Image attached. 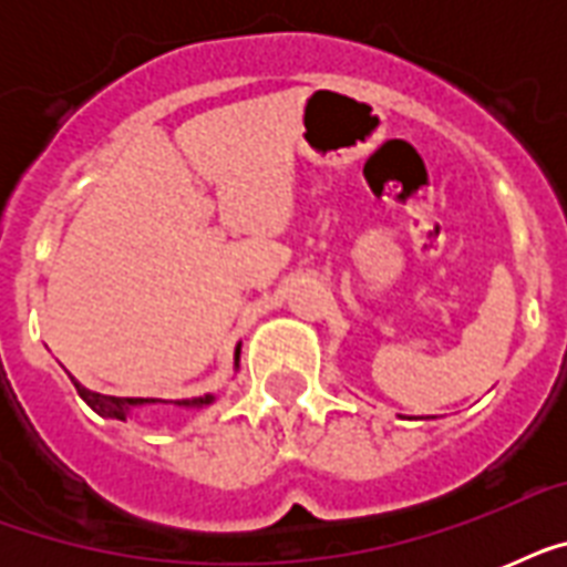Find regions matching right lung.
I'll use <instances>...</instances> for the list:
<instances>
[{
  "label": "right lung",
  "instance_id": "add662e5",
  "mask_svg": "<svg viewBox=\"0 0 567 567\" xmlns=\"http://www.w3.org/2000/svg\"><path fill=\"white\" fill-rule=\"evenodd\" d=\"M240 362V344L235 347V368ZM75 391L82 396L84 403L91 405L93 412L102 414V417H111V421H128L132 414L144 412V409H185V412H199L205 405H212L217 400V394H203V396H190V400H158V396H109L100 394V391H91L75 382Z\"/></svg>",
  "mask_w": 567,
  "mask_h": 567
}]
</instances>
